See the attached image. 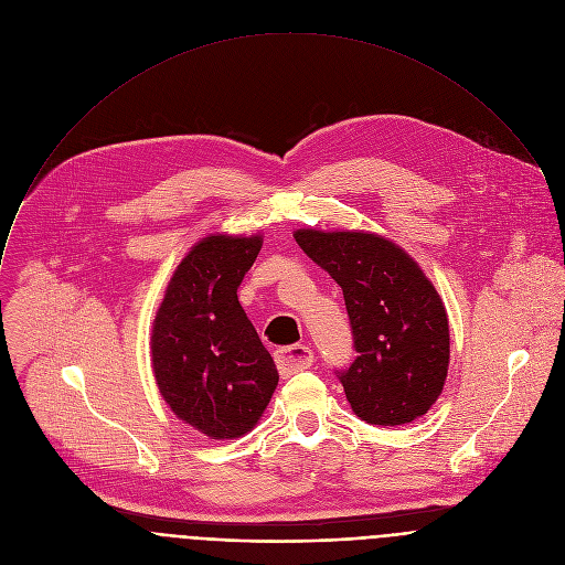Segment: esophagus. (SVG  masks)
<instances>
[{"mask_svg": "<svg viewBox=\"0 0 565 565\" xmlns=\"http://www.w3.org/2000/svg\"><path fill=\"white\" fill-rule=\"evenodd\" d=\"M315 355L312 351L306 347V344H292V347H284L275 353V362H277V369L284 377L292 375V373H299L303 369H310Z\"/></svg>", "mask_w": 565, "mask_h": 565, "instance_id": "esophagus-1", "label": "esophagus"}]
</instances>
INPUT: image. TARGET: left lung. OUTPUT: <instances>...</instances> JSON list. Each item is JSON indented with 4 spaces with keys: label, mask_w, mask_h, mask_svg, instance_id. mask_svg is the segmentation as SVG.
I'll return each mask as SVG.
<instances>
[{
    "label": "left lung",
    "mask_w": 565,
    "mask_h": 565,
    "mask_svg": "<svg viewBox=\"0 0 565 565\" xmlns=\"http://www.w3.org/2000/svg\"><path fill=\"white\" fill-rule=\"evenodd\" d=\"M299 248L342 288L358 358L335 371L353 412L407 425L438 399L449 366L445 306L418 264L366 232H295Z\"/></svg>",
    "instance_id": "8db88e82"
}]
</instances>
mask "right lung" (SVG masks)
<instances>
[{
	"mask_svg": "<svg viewBox=\"0 0 565 565\" xmlns=\"http://www.w3.org/2000/svg\"><path fill=\"white\" fill-rule=\"evenodd\" d=\"M262 236H207L177 268L151 333L156 384L172 412L225 440L250 431L279 382L236 290Z\"/></svg>",
	"mask_w": 565,
	"mask_h": 565,
	"instance_id": "obj_1",
	"label": "right lung"
}]
</instances>
